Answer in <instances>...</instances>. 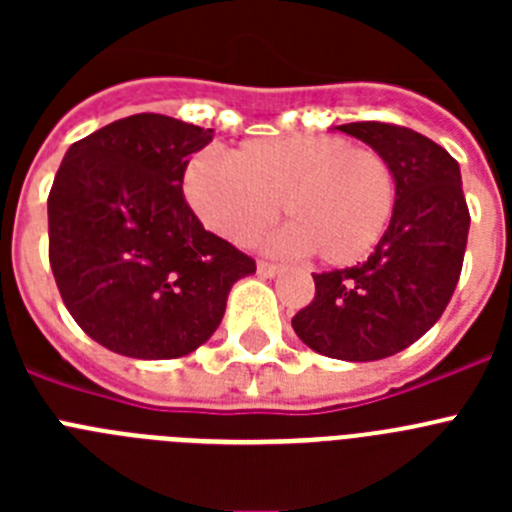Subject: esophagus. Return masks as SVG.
<instances>
[{
    "mask_svg": "<svg viewBox=\"0 0 512 512\" xmlns=\"http://www.w3.org/2000/svg\"><path fill=\"white\" fill-rule=\"evenodd\" d=\"M256 269H259L261 277H277L279 269H282V266L274 264V261H264V259H261L259 264H256Z\"/></svg>",
    "mask_w": 512,
    "mask_h": 512,
    "instance_id": "esophagus-1",
    "label": "esophagus"
}]
</instances>
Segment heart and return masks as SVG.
I'll list each match as a JSON object with an SVG mask.
<instances>
[{"label":"heart","instance_id":"obj_1","mask_svg":"<svg viewBox=\"0 0 512 512\" xmlns=\"http://www.w3.org/2000/svg\"><path fill=\"white\" fill-rule=\"evenodd\" d=\"M184 194L207 228L246 243L282 202L284 246L328 266L356 264L392 220L397 200L390 161L338 135L246 140L220 158L197 153L184 169Z\"/></svg>","mask_w":512,"mask_h":512}]
</instances>
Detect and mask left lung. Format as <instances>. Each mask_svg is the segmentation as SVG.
I'll list each match as a JSON object with an SVG mask.
<instances>
[{"instance_id": "left-lung-1", "label": "left lung", "mask_w": 512, "mask_h": 512, "mask_svg": "<svg viewBox=\"0 0 512 512\" xmlns=\"http://www.w3.org/2000/svg\"><path fill=\"white\" fill-rule=\"evenodd\" d=\"M338 130L390 161L395 212L369 259L312 274L315 297L292 328L330 359L377 361L418 341L449 305L467 251L469 207L456 158L431 138L374 120Z\"/></svg>"}]
</instances>
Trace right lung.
<instances>
[{
    "label": "right lung",
    "mask_w": 512,
    "mask_h": 512,
    "mask_svg": "<svg viewBox=\"0 0 512 512\" xmlns=\"http://www.w3.org/2000/svg\"><path fill=\"white\" fill-rule=\"evenodd\" d=\"M210 128L130 115L76 140L48 194V259L79 328L130 359H179L212 336L256 261L202 228L182 192Z\"/></svg>",
    "instance_id": "add662e5"
}]
</instances>
